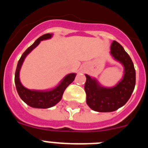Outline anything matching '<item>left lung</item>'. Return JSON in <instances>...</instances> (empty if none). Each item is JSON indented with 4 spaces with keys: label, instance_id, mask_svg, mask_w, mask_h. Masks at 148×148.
<instances>
[{
    "label": "left lung",
    "instance_id": "obj_1",
    "mask_svg": "<svg viewBox=\"0 0 148 148\" xmlns=\"http://www.w3.org/2000/svg\"><path fill=\"white\" fill-rule=\"evenodd\" d=\"M110 54L125 67L123 78L115 87L107 88L101 86L95 78L86 74L85 90L87 104L97 112H113L125 105L131 96L136 85V70L129 55L122 46L113 40Z\"/></svg>",
    "mask_w": 148,
    "mask_h": 148
}]
</instances>
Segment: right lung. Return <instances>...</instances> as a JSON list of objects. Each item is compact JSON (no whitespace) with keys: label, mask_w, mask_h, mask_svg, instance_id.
<instances>
[{"label":"right lung","mask_w":148,"mask_h":148,"mask_svg":"<svg viewBox=\"0 0 148 148\" xmlns=\"http://www.w3.org/2000/svg\"><path fill=\"white\" fill-rule=\"evenodd\" d=\"M53 36V34H45L40 36V38L35 40L34 44L31 45L27 50L23 53L21 58L19 59L17 65L16 71L15 75V83L16 86L17 91L21 97V99L29 106L35 108H49L53 107L57 103L61 101V98L64 90L66 87L70 85V84L74 81L76 73H70L64 78L61 83L56 87L51 90L47 91H38V90H31L26 88L22 85L19 78V72L21 67L22 66L23 61L27 57V55L40 44V42L43 40L51 38Z\"/></svg>","instance_id":"add662e5"}]
</instances>
